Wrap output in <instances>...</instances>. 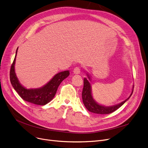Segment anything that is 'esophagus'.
<instances>
[{
	"mask_svg": "<svg viewBox=\"0 0 148 148\" xmlns=\"http://www.w3.org/2000/svg\"><path fill=\"white\" fill-rule=\"evenodd\" d=\"M73 72L74 74H79L81 72V70H80V68H79V67H75L74 70H73Z\"/></svg>",
	"mask_w": 148,
	"mask_h": 148,
	"instance_id": "obj_1",
	"label": "esophagus"
}]
</instances>
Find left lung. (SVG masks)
<instances>
[{
    "label": "left lung",
    "mask_w": 148,
    "mask_h": 148,
    "mask_svg": "<svg viewBox=\"0 0 148 148\" xmlns=\"http://www.w3.org/2000/svg\"><path fill=\"white\" fill-rule=\"evenodd\" d=\"M87 75H88V79L85 78V77L84 79V85H83V89L82 91V99H83V102L84 106L86 107V108L89 112L92 113L100 114H109V113H113V112L118 109L119 107H121L124 103H125L130 98V97L131 96L132 94H133V92L134 86L133 88V91H132L130 97L127 99L123 101V102L117 105H114V106H109V107L99 105L95 101L92 97L91 86L89 83V81H91V80L89 74H87Z\"/></svg>",
    "instance_id": "8db88e82"
}]
</instances>
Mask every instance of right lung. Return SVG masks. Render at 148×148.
Here are the masks:
<instances>
[{"label":"right lung","instance_id":"1","mask_svg":"<svg viewBox=\"0 0 148 148\" xmlns=\"http://www.w3.org/2000/svg\"><path fill=\"white\" fill-rule=\"evenodd\" d=\"M17 50L18 48L10 69V75L12 86L20 97L26 101L36 105H45L53 99L60 83L69 76V71H64L58 73L53 77V79L49 83L42 88L27 89L23 87L20 83L15 73L14 65Z\"/></svg>","mask_w":148,"mask_h":148}]
</instances>
